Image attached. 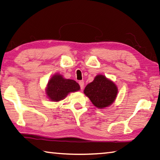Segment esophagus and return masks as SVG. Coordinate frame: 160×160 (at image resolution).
Here are the masks:
<instances>
[{
	"mask_svg": "<svg viewBox=\"0 0 160 160\" xmlns=\"http://www.w3.org/2000/svg\"><path fill=\"white\" fill-rule=\"evenodd\" d=\"M79 86H80V87H81V89H83V86H84V82H83V81H79Z\"/></svg>",
	"mask_w": 160,
	"mask_h": 160,
	"instance_id": "esophagus-1",
	"label": "esophagus"
}]
</instances>
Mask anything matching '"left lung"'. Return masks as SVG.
<instances>
[{"label": "left lung", "mask_w": 160, "mask_h": 160, "mask_svg": "<svg viewBox=\"0 0 160 160\" xmlns=\"http://www.w3.org/2000/svg\"><path fill=\"white\" fill-rule=\"evenodd\" d=\"M118 87L112 81L102 74H98L83 90L94 106L98 108L109 107L117 97Z\"/></svg>", "instance_id": "obj_1"}]
</instances>
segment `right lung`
Here are the masks:
<instances>
[{
  "mask_svg": "<svg viewBox=\"0 0 160 160\" xmlns=\"http://www.w3.org/2000/svg\"><path fill=\"white\" fill-rule=\"evenodd\" d=\"M79 90L80 86L76 81L65 79L61 74H56L48 81L46 94L51 101L59 102L65 99L69 93Z\"/></svg>",
  "mask_w": 160,
  "mask_h": 160,
  "instance_id": "1",
  "label": "right lung"
}]
</instances>
